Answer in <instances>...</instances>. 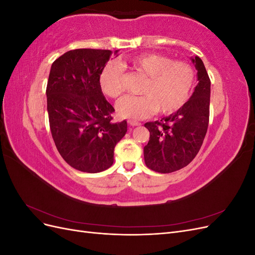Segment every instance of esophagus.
I'll use <instances>...</instances> for the list:
<instances>
[{"label": "esophagus", "instance_id": "esophagus-1", "mask_svg": "<svg viewBox=\"0 0 255 255\" xmlns=\"http://www.w3.org/2000/svg\"><path fill=\"white\" fill-rule=\"evenodd\" d=\"M128 125L132 126V127H139L140 122L135 121V120H128Z\"/></svg>", "mask_w": 255, "mask_h": 255}]
</instances>
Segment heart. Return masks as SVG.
Returning <instances> with one entry per match:
<instances>
[{
    "instance_id": "obj_1",
    "label": "heart",
    "mask_w": 255,
    "mask_h": 255,
    "mask_svg": "<svg viewBox=\"0 0 255 255\" xmlns=\"http://www.w3.org/2000/svg\"><path fill=\"white\" fill-rule=\"evenodd\" d=\"M130 68L148 78L143 96H127L117 104L122 118L142 120L158 110L163 114H172L187 101L195 83V71L185 61H172L159 54H142L123 64L109 63L99 76L103 94L117 98L123 92V68Z\"/></svg>"
}]
</instances>
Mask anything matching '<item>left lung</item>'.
I'll list each match as a JSON object with an SVG mask.
<instances>
[{
    "label": "left lung",
    "mask_w": 255,
    "mask_h": 255,
    "mask_svg": "<svg viewBox=\"0 0 255 255\" xmlns=\"http://www.w3.org/2000/svg\"><path fill=\"white\" fill-rule=\"evenodd\" d=\"M197 70L198 84L188 101L160 121L146 122L150 139L143 148L146 167L170 173L186 167L203 143L210 118L211 81L202 59L190 57Z\"/></svg>",
    "instance_id": "8db88e82"
}]
</instances>
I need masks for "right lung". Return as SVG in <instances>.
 <instances>
[{
	"label": "right lung",
	"instance_id": "add662e5",
	"mask_svg": "<svg viewBox=\"0 0 255 255\" xmlns=\"http://www.w3.org/2000/svg\"><path fill=\"white\" fill-rule=\"evenodd\" d=\"M112 54L110 50H72L51 66L47 102L53 140L66 163L83 172L110 168L115 145L128 130L126 120L112 122L115 110L99 83Z\"/></svg>",
	"mask_w": 255,
	"mask_h": 255
}]
</instances>
